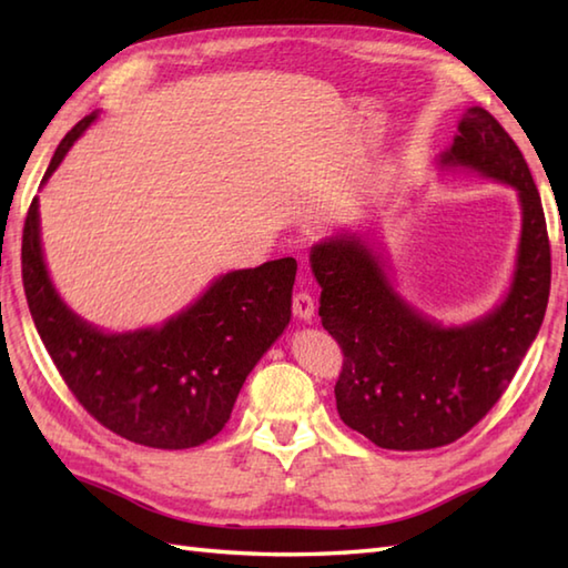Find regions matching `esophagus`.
Returning <instances> with one entry per match:
<instances>
[{
    "instance_id": "34e87169",
    "label": "esophagus",
    "mask_w": 568,
    "mask_h": 568,
    "mask_svg": "<svg viewBox=\"0 0 568 568\" xmlns=\"http://www.w3.org/2000/svg\"><path fill=\"white\" fill-rule=\"evenodd\" d=\"M293 312L297 320L303 322H312V317H315V297H312L310 293L300 291L293 295Z\"/></svg>"
}]
</instances>
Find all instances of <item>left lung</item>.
Wrapping results in <instances>:
<instances>
[{"mask_svg": "<svg viewBox=\"0 0 568 568\" xmlns=\"http://www.w3.org/2000/svg\"><path fill=\"white\" fill-rule=\"evenodd\" d=\"M442 165L470 168L513 185L523 234L508 297L464 327H442L393 291L358 236L312 246L320 317L344 352L334 385L344 425L381 449L422 452L452 444L500 400L541 327L551 285L547 220L517 143L484 106L464 112Z\"/></svg>", "mask_w": 568, "mask_h": 568, "instance_id": "obj_1", "label": "left lung"}]
</instances>
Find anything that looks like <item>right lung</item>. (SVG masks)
<instances>
[{
  "label": "right lung",
  "instance_id": "1",
  "mask_svg": "<svg viewBox=\"0 0 568 568\" xmlns=\"http://www.w3.org/2000/svg\"><path fill=\"white\" fill-rule=\"evenodd\" d=\"M94 116L60 141L43 183ZM295 273V258L232 271L163 327L106 334L72 315L55 293L36 197L23 222V293L45 352L102 427L153 449H190L222 432L246 376L291 322Z\"/></svg>",
  "mask_w": 568,
  "mask_h": 568
}]
</instances>
